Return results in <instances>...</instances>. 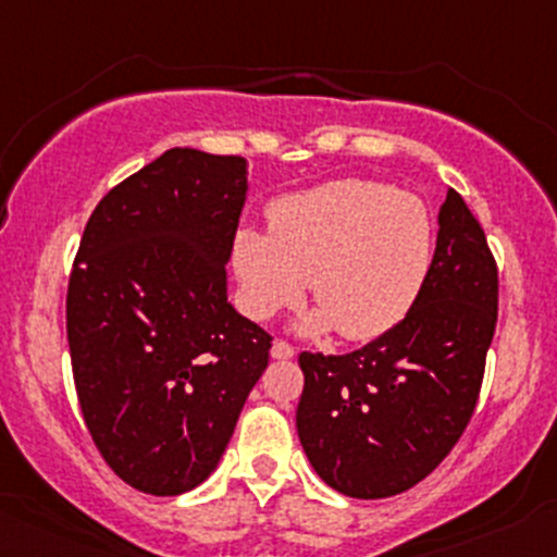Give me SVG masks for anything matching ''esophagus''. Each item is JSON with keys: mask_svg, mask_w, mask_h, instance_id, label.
<instances>
[{"mask_svg": "<svg viewBox=\"0 0 557 557\" xmlns=\"http://www.w3.org/2000/svg\"><path fill=\"white\" fill-rule=\"evenodd\" d=\"M272 357L274 359H293L296 357V348H293L290 344H285V341H274Z\"/></svg>", "mask_w": 557, "mask_h": 557, "instance_id": "esophagus-1", "label": "esophagus"}]
</instances>
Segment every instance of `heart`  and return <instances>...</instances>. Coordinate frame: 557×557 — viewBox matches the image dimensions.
<instances>
[{
    "instance_id": "obj_1",
    "label": "heart",
    "mask_w": 557,
    "mask_h": 557,
    "mask_svg": "<svg viewBox=\"0 0 557 557\" xmlns=\"http://www.w3.org/2000/svg\"><path fill=\"white\" fill-rule=\"evenodd\" d=\"M433 243V216L418 195L375 180H335L274 200L269 232L237 230L232 267L253 320H272L311 285L320 309L304 320V333L335 327L344 341L368 344L414 307Z\"/></svg>"
}]
</instances>
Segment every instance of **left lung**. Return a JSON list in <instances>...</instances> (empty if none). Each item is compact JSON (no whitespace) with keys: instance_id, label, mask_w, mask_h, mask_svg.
Wrapping results in <instances>:
<instances>
[{"instance_id":"8db88e82","label":"left lung","mask_w":557,"mask_h":557,"mask_svg":"<svg viewBox=\"0 0 557 557\" xmlns=\"http://www.w3.org/2000/svg\"><path fill=\"white\" fill-rule=\"evenodd\" d=\"M497 293L484 230L449 187L431 272L405 320L344 357H298V438L327 486L383 499L438 468L473 418Z\"/></svg>"}]
</instances>
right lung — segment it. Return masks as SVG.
I'll return each instance as SVG.
<instances>
[{
	"label": "right lung",
	"mask_w": 557,
	"mask_h": 557,
	"mask_svg": "<svg viewBox=\"0 0 557 557\" xmlns=\"http://www.w3.org/2000/svg\"><path fill=\"white\" fill-rule=\"evenodd\" d=\"M240 156L171 148L91 211L65 317L78 407L121 481L156 497L216 470L272 335L227 301Z\"/></svg>",
	"instance_id": "obj_1"
}]
</instances>
